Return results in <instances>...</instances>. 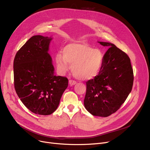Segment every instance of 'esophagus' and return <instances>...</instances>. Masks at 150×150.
I'll return each instance as SVG.
<instances>
[{
	"mask_svg": "<svg viewBox=\"0 0 150 150\" xmlns=\"http://www.w3.org/2000/svg\"><path fill=\"white\" fill-rule=\"evenodd\" d=\"M69 83L70 86H72V85H75L76 84V82L75 80H70L69 81Z\"/></svg>",
	"mask_w": 150,
	"mask_h": 150,
	"instance_id": "esophagus-1",
	"label": "esophagus"
}]
</instances>
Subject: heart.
<instances>
[{"label":"heart","instance_id":"1","mask_svg":"<svg viewBox=\"0 0 150 150\" xmlns=\"http://www.w3.org/2000/svg\"><path fill=\"white\" fill-rule=\"evenodd\" d=\"M56 55L57 68L64 73L72 65L74 75L81 80H88L98 75L103 66L104 56L99 49L85 43H70Z\"/></svg>","mask_w":150,"mask_h":150}]
</instances>
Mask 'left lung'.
<instances>
[{
  "label": "left lung",
  "mask_w": 150,
  "mask_h": 150,
  "mask_svg": "<svg viewBox=\"0 0 150 150\" xmlns=\"http://www.w3.org/2000/svg\"><path fill=\"white\" fill-rule=\"evenodd\" d=\"M99 43L109 49L98 74L86 82L84 105L93 115L108 117L115 112L127 98L132 90L134 74L127 53L113 44Z\"/></svg>",
  "instance_id": "8db88e82"
}]
</instances>
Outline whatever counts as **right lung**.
<instances>
[{"instance_id": "add662e5", "label": "right lung", "mask_w": 150, "mask_h": 150, "mask_svg": "<svg viewBox=\"0 0 150 150\" xmlns=\"http://www.w3.org/2000/svg\"><path fill=\"white\" fill-rule=\"evenodd\" d=\"M51 40L41 35L32 36L18 51L13 63L15 91L23 104L39 115L55 111L68 86L67 78L54 75L48 53Z\"/></svg>"}]
</instances>
